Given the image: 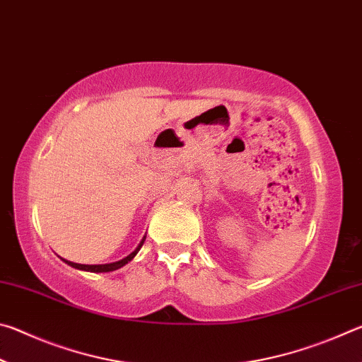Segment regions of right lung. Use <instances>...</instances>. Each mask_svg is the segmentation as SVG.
I'll return each mask as SVG.
<instances>
[{
	"instance_id": "obj_1",
	"label": "right lung",
	"mask_w": 362,
	"mask_h": 362,
	"mask_svg": "<svg viewBox=\"0 0 362 362\" xmlns=\"http://www.w3.org/2000/svg\"><path fill=\"white\" fill-rule=\"evenodd\" d=\"M144 241H145V236H144V240L140 241V244L136 247V250H134V252H131L129 255L124 257V259H121V260H118V262H113V263H105V265H81V263L69 262V260H65V259H62V260L66 263V265H70V267L76 268V269H83V272H90V273H108V272H115V269H118V268H121V267H124L126 263H129V262L134 259V257L137 255L140 247L144 246Z\"/></svg>"
}]
</instances>
